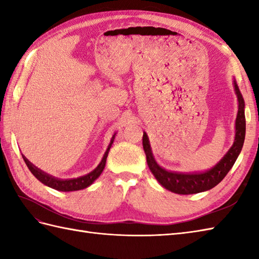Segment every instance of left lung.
<instances>
[{
	"label": "left lung",
	"mask_w": 259,
	"mask_h": 259,
	"mask_svg": "<svg viewBox=\"0 0 259 259\" xmlns=\"http://www.w3.org/2000/svg\"><path fill=\"white\" fill-rule=\"evenodd\" d=\"M233 83L234 90L238 100V112L235 122L234 144L230 147V149L227 151L226 155L222 158V160L211 169L207 170V171L196 174H181L168 171V170L163 169L155 160V157H153L150 147L149 138H148L147 134L144 133L142 146H144V150L147 157L148 167H149L150 171L163 188L178 195H191L207 191L221 183L234 166L236 159L238 158L241 149H243L246 134V120L244 98L241 96L236 80L233 81Z\"/></svg>",
	"instance_id": "8db88e82"
}]
</instances>
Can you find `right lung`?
<instances>
[{
    "mask_svg": "<svg viewBox=\"0 0 259 259\" xmlns=\"http://www.w3.org/2000/svg\"><path fill=\"white\" fill-rule=\"evenodd\" d=\"M114 138H115V134L112 136L111 140H110V144L107 148L106 152H104V155L101 159L100 163H99L98 166L95 169H93L91 172H89L88 175H84V176H81V177H78V178L63 180V179L52 177L51 175L42 171V170H40L37 167H35L34 164H32L24 156H23V159H24L27 168H29L30 171L32 172V175L34 176V177L38 181H41L43 185H46L48 187H50V188H53V189L59 190V191L81 190V189H84V188H87V187H89L90 185H92L93 183H95V180L99 178V176L102 174L104 167H106L109 150H110V148H111V146L113 144Z\"/></svg>",
    "mask_w": 259,
    "mask_h": 259,
    "instance_id": "1",
    "label": "right lung"
}]
</instances>
